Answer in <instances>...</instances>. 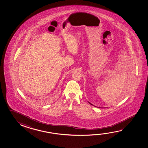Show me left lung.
Returning a JSON list of instances; mask_svg holds the SVG:
<instances>
[{
	"instance_id": "left-lung-1",
	"label": "left lung",
	"mask_w": 148,
	"mask_h": 148,
	"mask_svg": "<svg viewBox=\"0 0 148 148\" xmlns=\"http://www.w3.org/2000/svg\"><path fill=\"white\" fill-rule=\"evenodd\" d=\"M89 104H90L92 105H92V104H91V103H90V102H89ZM99 108H100V107H99Z\"/></svg>"
}]
</instances>
